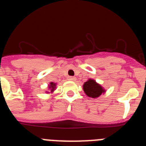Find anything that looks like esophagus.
<instances>
[{"mask_svg": "<svg viewBox=\"0 0 146 146\" xmlns=\"http://www.w3.org/2000/svg\"><path fill=\"white\" fill-rule=\"evenodd\" d=\"M68 79L69 80H75L76 78H74V77H72V76H71V77H68Z\"/></svg>", "mask_w": 146, "mask_h": 146, "instance_id": "obj_1", "label": "esophagus"}]
</instances>
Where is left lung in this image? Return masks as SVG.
Instances as JSON below:
<instances>
[{"label": "left lung", "mask_w": 146, "mask_h": 146, "mask_svg": "<svg viewBox=\"0 0 146 146\" xmlns=\"http://www.w3.org/2000/svg\"><path fill=\"white\" fill-rule=\"evenodd\" d=\"M83 90L87 96L92 98H98L100 95H101L102 93L105 92V90L99 84L92 79H89L84 83Z\"/></svg>", "instance_id": "1"}]
</instances>
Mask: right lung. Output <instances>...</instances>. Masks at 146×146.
I'll return each mask as SVG.
<instances>
[{"instance_id": "obj_1", "label": "right lung", "mask_w": 146, "mask_h": 146, "mask_svg": "<svg viewBox=\"0 0 146 146\" xmlns=\"http://www.w3.org/2000/svg\"><path fill=\"white\" fill-rule=\"evenodd\" d=\"M49 88H51V90H52V92H53L54 89V88H55V83H50V87Z\"/></svg>"}]
</instances>
